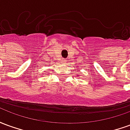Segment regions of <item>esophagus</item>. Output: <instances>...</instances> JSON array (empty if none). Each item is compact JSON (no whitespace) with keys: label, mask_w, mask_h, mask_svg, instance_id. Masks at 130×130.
Listing matches in <instances>:
<instances>
[{"label":"esophagus","mask_w":130,"mask_h":130,"mask_svg":"<svg viewBox=\"0 0 130 130\" xmlns=\"http://www.w3.org/2000/svg\"><path fill=\"white\" fill-rule=\"evenodd\" d=\"M65 62H66V61H65V60H64V61H63V63H64V64H65Z\"/></svg>","instance_id":"34e87169"}]
</instances>
